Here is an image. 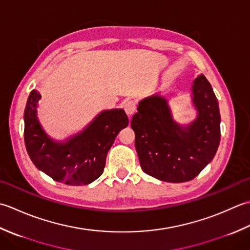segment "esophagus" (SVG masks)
<instances>
[{
    "mask_svg": "<svg viewBox=\"0 0 250 250\" xmlns=\"http://www.w3.org/2000/svg\"><path fill=\"white\" fill-rule=\"evenodd\" d=\"M124 109H125L126 114L128 115V116H131L132 114L135 113L136 110H137V104H136L135 101L128 100V101H126V103H125V104H124Z\"/></svg>",
    "mask_w": 250,
    "mask_h": 250,
    "instance_id": "1",
    "label": "esophagus"
}]
</instances>
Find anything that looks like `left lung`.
<instances>
[{"label":"left lung","mask_w":250,"mask_h":250,"mask_svg":"<svg viewBox=\"0 0 250 250\" xmlns=\"http://www.w3.org/2000/svg\"><path fill=\"white\" fill-rule=\"evenodd\" d=\"M197 118L187 126L172 120L164 96L146 97L130 122L146 174L166 182L194 179L215 156L220 142V112L210 83L201 74L192 86Z\"/></svg>","instance_id":"1"}]
</instances>
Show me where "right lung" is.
<instances>
[{
	"mask_svg": "<svg viewBox=\"0 0 250 250\" xmlns=\"http://www.w3.org/2000/svg\"><path fill=\"white\" fill-rule=\"evenodd\" d=\"M41 95L33 89L24 109V144L38 169L69 186H82L103 175L105 157L119 132L128 125L123 109L105 110L86 128L65 141L46 135L37 118Z\"/></svg>",
	"mask_w": 250,
	"mask_h": 250,
	"instance_id": "add662e5",
	"label": "right lung"
}]
</instances>
